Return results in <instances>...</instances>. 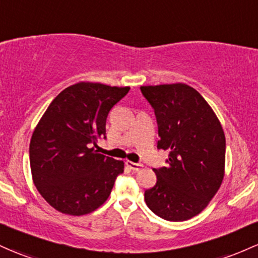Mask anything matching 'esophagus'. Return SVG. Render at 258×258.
<instances>
[{
    "label": "esophagus",
    "instance_id": "esophagus-1",
    "mask_svg": "<svg viewBox=\"0 0 258 258\" xmlns=\"http://www.w3.org/2000/svg\"><path fill=\"white\" fill-rule=\"evenodd\" d=\"M126 165L128 166L130 169H132L134 171H138L143 168V165L141 163H134V161H130V160L126 161Z\"/></svg>",
    "mask_w": 258,
    "mask_h": 258
}]
</instances>
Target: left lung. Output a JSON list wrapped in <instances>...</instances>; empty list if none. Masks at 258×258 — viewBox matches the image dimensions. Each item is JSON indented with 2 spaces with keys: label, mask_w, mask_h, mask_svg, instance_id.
<instances>
[{
  "label": "left lung",
  "mask_w": 258,
  "mask_h": 258,
  "mask_svg": "<svg viewBox=\"0 0 258 258\" xmlns=\"http://www.w3.org/2000/svg\"><path fill=\"white\" fill-rule=\"evenodd\" d=\"M158 122V148L168 165L154 169L157 183L144 192L153 213L170 222L191 219L216 196L225 172V135L205 98L185 83L141 87Z\"/></svg>",
  "instance_id": "left-lung-1"
}]
</instances>
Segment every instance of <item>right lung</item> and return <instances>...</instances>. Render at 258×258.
I'll list each match as a JSON object with an SVG mask.
<instances>
[{"label":"right lung","mask_w":258,"mask_h":258,"mask_svg":"<svg viewBox=\"0 0 258 258\" xmlns=\"http://www.w3.org/2000/svg\"><path fill=\"white\" fill-rule=\"evenodd\" d=\"M130 87L79 82L63 89L41 116L29 146L33 182L61 213L84 216L105 203L122 160L92 147L106 132V117Z\"/></svg>","instance_id":"obj_1"}]
</instances>
